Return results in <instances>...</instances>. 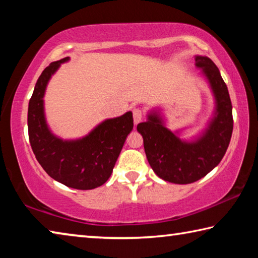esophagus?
I'll return each mask as SVG.
<instances>
[{
	"label": "esophagus",
	"instance_id": "34e87169",
	"mask_svg": "<svg viewBox=\"0 0 258 258\" xmlns=\"http://www.w3.org/2000/svg\"><path fill=\"white\" fill-rule=\"evenodd\" d=\"M143 117V110L141 108H134L133 109V119H134V124H138L141 121Z\"/></svg>",
	"mask_w": 258,
	"mask_h": 258
}]
</instances>
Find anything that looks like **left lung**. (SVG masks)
<instances>
[{
  "mask_svg": "<svg viewBox=\"0 0 258 258\" xmlns=\"http://www.w3.org/2000/svg\"><path fill=\"white\" fill-rule=\"evenodd\" d=\"M196 67L215 99V111L204 132L191 141L182 140L178 132L166 127L159 110H151L137 127L151 168L164 181L175 184L198 181L215 168L225 155L233 130L229 91L216 64L208 56L196 55Z\"/></svg>",
  "mask_w": 258,
  "mask_h": 258,
  "instance_id": "1",
  "label": "left lung"
}]
</instances>
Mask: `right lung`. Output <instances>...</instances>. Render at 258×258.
Returning <instances> with one entry per match:
<instances>
[{"mask_svg": "<svg viewBox=\"0 0 258 258\" xmlns=\"http://www.w3.org/2000/svg\"><path fill=\"white\" fill-rule=\"evenodd\" d=\"M69 56L47 66L35 85L28 104V135L35 157L43 169L73 189L91 190L106 183L112 173L125 140L133 130L127 111L100 123L81 139L62 140L51 132L44 113V94L52 75Z\"/></svg>", "mask_w": 258, "mask_h": 258, "instance_id": "obj_1", "label": "right lung"}]
</instances>
